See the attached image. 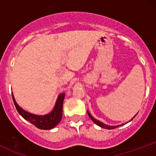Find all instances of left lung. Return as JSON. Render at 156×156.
Returning a JSON list of instances; mask_svg holds the SVG:
<instances>
[{
  "label": "left lung",
  "mask_w": 156,
  "mask_h": 156,
  "mask_svg": "<svg viewBox=\"0 0 156 156\" xmlns=\"http://www.w3.org/2000/svg\"><path fill=\"white\" fill-rule=\"evenodd\" d=\"M87 114H88L89 117L91 118V119H92V120L93 122H94L95 123L96 125H98V126L101 127V128H105V129H108V130H111V129H114V128H118V127H119V126H121V125H117V126H111V125H105V124H104V123H103V122H102L99 121V120H98V119H94V118L93 117L92 115H91V114H90V113L89 112V111H87ZM136 116V115L134 116L133 118L135 117ZM132 119H130V120H132Z\"/></svg>",
  "instance_id": "obj_1"
}]
</instances>
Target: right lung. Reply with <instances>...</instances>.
<instances>
[{
  "mask_svg": "<svg viewBox=\"0 0 156 156\" xmlns=\"http://www.w3.org/2000/svg\"><path fill=\"white\" fill-rule=\"evenodd\" d=\"M65 94L62 93L60 94L58 97L56 103L54 106V108L49 114L45 115H36V114H31V113L26 112L25 110L20 107L15 101L13 94H12V98H13L14 103L17 108V112L22 117L27 121L31 122V124L35 125L37 128L41 130H50L53 128L59 123L62 117V107H63V102L64 99Z\"/></svg>",
  "mask_w": 156,
  "mask_h": 156,
  "instance_id": "1",
  "label": "right lung"
}]
</instances>
